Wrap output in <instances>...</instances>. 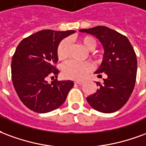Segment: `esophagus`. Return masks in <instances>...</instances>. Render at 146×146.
<instances>
[{
	"mask_svg": "<svg viewBox=\"0 0 146 146\" xmlns=\"http://www.w3.org/2000/svg\"><path fill=\"white\" fill-rule=\"evenodd\" d=\"M83 83V81H74V84H78V85H81Z\"/></svg>",
	"mask_w": 146,
	"mask_h": 146,
	"instance_id": "esophagus-1",
	"label": "esophagus"
}]
</instances>
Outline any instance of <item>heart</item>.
I'll list each match as a JSON object with an SVG mask.
<instances>
[{
  "mask_svg": "<svg viewBox=\"0 0 146 146\" xmlns=\"http://www.w3.org/2000/svg\"><path fill=\"white\" fill-rule=\"evenodd\" d=\"M80 42L88 50H94L96 46V41L93 37L86 36L80 38ZM69 54V44L67 39L61 40L57 46V57L59 60H64L68 58ZM93 64L90 61L78 62L75 60H70L65 63L62 68L64 77L68 79H81L92 71Z\"/></svg>",
  "mask_w": 146,
  "mask_h": 146,
  "instance_id": "b5f03b06",
  "label": "heart"
}]
</instances>
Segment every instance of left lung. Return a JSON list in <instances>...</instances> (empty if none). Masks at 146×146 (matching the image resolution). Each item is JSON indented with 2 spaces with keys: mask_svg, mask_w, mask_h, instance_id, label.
Instances as JSON below:
<instances>
[{
  "mask_svg": "<svg viewBox=\"0 0 146 146\" xmlns=\"http://www.w3.org/2000/svg\"><path fill=\"white\" fill-rule=\"evenodd\" d=\"M97 38L104 49L103 62L95 72L98 77L104 72L107 78L96 82V92L86 98L89 105L102 113H113L127 103L135 87L137 74L135 52L127 37L117 31L96 26L81 29Z\"/></svg>",
  "mask_w": 146,
  "mask_h": 146,
  "instance_id": "obj_1",
  "label": "left lung"
}]
</instances>
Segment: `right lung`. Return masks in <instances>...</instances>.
<instances>
[{
  "label": "right lung",
  "instance_id": "1",
  "mask_svg": "<svg viewBox=\"0 0 146 146\" xmlns=\"http://www.w3.org/2000/svg\"><path fill=\"white\" fill-rule=\"evenodd\" d=\"M74 30H42L23 39L11 60V79L23 104L34 112L44 113L60 107L74 83L72 81L47 82L49 77L57 78L59 70L57 46Z\"/></svg>",
  "mask_w": 146,
  "mask_h": 146
}]
</instances>
